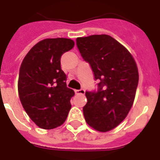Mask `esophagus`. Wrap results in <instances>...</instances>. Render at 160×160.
Here are the masks:
<instances>
[{
	"instance_id": "esophagus-1",
	"label": "esophagus",
	"mask_w": 160,
	"mask_h": 160,
	"mask_svg": "<svg viewBox=\"0 0 160 160\" xmlns=\"http://www.w3.org/2000/svg\"><path fill=\"white\" fill-rule=\"evenodd\" d=\"M75 92H76V94H84L85 90H84V88H80V89H77V90H76Z\"/></svg>"
}]
</instances>
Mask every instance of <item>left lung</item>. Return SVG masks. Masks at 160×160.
<instances>
[{
  "label": "left lung",
  "mask_w": 160,
  "mask_h": 160,
  "mask_svg": "<svg viewBox=\"0 0 160 160\" xmlns=\"http://www.w3.org/2000/svg\"><path fill=\"white\" fill-rule=\"evenodd\" d=\"M76 45L98 81L97 89L85 92L84 119L98 131H110L125 119L133 103L139 79L135 60L108 35L79 37Z\"/></svg>",
  "instance_id": "8db88e82"
}]
</instances>
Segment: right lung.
<instances>
[{
  "label": "right lung",
  "mask_w": 160,
  "mask_h": 160,
  "mask_svg": "<svg viewBox=\"0 0 160 160\" xmlns=\"http://www.w3.org/2000/svg\"><path fill=\"white\" fill-rule=\"evenodd\" d=\"M75 43L71 39H45L32 47L22 60L18 95L32 121L44 129L62 125L71 110L75 92L67 87L61 57Z\"/></svg>",
  "instance_id": "1"
}]
</instances>
